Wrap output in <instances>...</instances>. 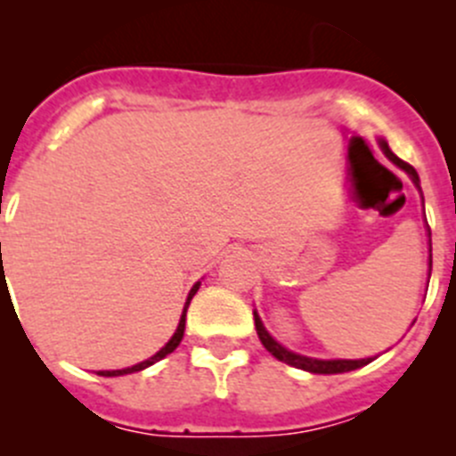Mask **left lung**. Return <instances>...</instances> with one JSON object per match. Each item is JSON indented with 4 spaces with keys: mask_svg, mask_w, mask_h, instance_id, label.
<instances>
[{
    "mask_svg": "<svg viewBox=\"0 0 456 456\" xmlns=\"http://www.w3.org/2000/svg\"><path fill=\"white\" fill-rule=\"evenodd\" d=\"M379 146H381L384 155L388 157L395 167L404 168V171L409 173L411 180H413V183H416V187H418V183H420V180H418L416 168L409 167L406 162H402L400 157L390 151L386 141H381ZM429 251H432V248H429ZM429 269H432V256H429ZM253 317H256L257 338H260V342L265 345V349H267L272 356H276L278 361H283V363L292 365V368L305 370V372H313V374H340V372H352V370H356V368H363V365H368L370 361H374V358H361V361H347V358H336V361H322V358L301 356V354H294V352H289V349H285L281 342H276L272 336H269L267 329H265V324H263V320H260V315H257L256 310H253Z\"/></svg>",
    "mask_w": 456,
    "mask_h": 456,
    "instance_id": "obj_1",
    "label": "left lung"
}]
</instances>
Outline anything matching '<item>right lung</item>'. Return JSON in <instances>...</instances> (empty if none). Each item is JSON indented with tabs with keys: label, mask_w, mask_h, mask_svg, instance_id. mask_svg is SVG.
<instances>
[{
	"label": "right lung",
	"mask_w": 456,
	"mask_h": 456,
	"mask_svg": "<svg viewBox=\"0 0 456 456\" xmlns=\"http://www.w3.org/2000/svg\"><path fill=\"white\" fill-rule=\"evenodd\" d=\"M196 289H199V283L193 285V288H191V292H189V297H187V304H184V308H183V317H180V322H178V329H175V333H173V336H171V340H168L167 345H164V347L159 349V352L155 354V356H151V358H148V361H143V363H136V365H132V368H123V370H102V372H98L100 377H123V374L139 372V370H146V368H151L152 363H157V361H162L164 356H168V354H171L173 349L178 347V345H180V340H183V336H184V317H187L189 301H191V297H193V294H196Z\"/></svg>",
	"instance_id": "1"
}]
</instances>
